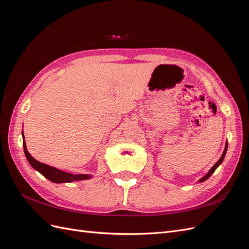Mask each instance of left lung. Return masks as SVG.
I'll list each match as a JSON object with an SVG mask.
<instances>
[{
  "mask_svg": "<svg viewBox=\"0 0 249 249\" xmlns=\"http://www.w3.org/2000/svg\"><path fill=\"white\" fill-rule=\"evenodd\" d=\"M227 149H228V142H227V144H225V148H224V150H223V154H222V156L220 157V159L218 160V161L215 163L214 166L210 169V171L207 173V175H206L205 177L201 178L199 179V182H200V183H201V182H203V180L208 179V178H209L211 176H212L213 173H214V171L216 170V168H217L218 166H219V165L222 163V161H223V159H224V157H225V154H227Z\"/></svg>",
  "mask_w": 249,
  "mask_h": 249,
  "instance_id": "1",
  "label": "left lung"
}]
</instances>
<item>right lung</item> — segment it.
<instances>
[{
    "mask_svg": "<svg viewBox=\"0 0 249 249\" xmlns=\"http://www.w3.org/2000/svg\"><path fill=\"white\" fill-rule=\"evenodd\" d=\"M22 137H24V134H22ZM22 145H24V152H25L27 160L30 164H31V166L35 170L39 171L44 178H47L53 183H71V182H73V180H83V179L91 178V176L90 175H72V173L59 170L55 167L49 166L47 164L40 163L37 160H35L34 158L29 154L26 147L25 139L22 141Z\"/></svg>",
    "mask_w": 249,
    "mask_h": 249,
    "instance_id": "obj_1",
    "label": "right lung"
}]
</instances>
